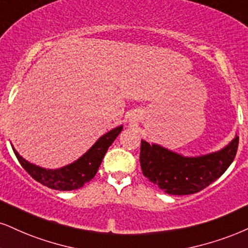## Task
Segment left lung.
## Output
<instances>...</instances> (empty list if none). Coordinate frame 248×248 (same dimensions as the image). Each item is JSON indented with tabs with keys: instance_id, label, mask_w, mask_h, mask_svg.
Listing matches in <instances>:
<instances>
[{
	"instance_id": "8db88e82",
	"label": "left lung",
	"mask_w": 248,
	"mask_h": 248,
	"mask_svg": "<svg viewBox=\"0 0 248 248\" xmlns=\"http://www.w3.org/2000/svg\"><path fill=\"white\" fill-rule=\"evenodd\" d=\"M239 137L221 151L185 157L156 143L141 140L140 166L143 176L168 194L186 195L201 191L219 178L237 154Z\"/></svg>"
}]
</instances>
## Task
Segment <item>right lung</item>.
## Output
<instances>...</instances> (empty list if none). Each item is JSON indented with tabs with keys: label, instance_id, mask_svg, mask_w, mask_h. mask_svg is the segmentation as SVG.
I'll list each match as a JSON object with an SVG mask.
<instances>
[{
	"label": "right lung",
	"instance_id": "obj_1",
	"mask_svg": "<svg viewBox=\"0 0 248 248\" xmlns=\"http://www.w3.org/2000/svg\"><path fill=\"white\" fill-rule=\"evenodd\" d=\"M122 129L123 126L121 125V126L115 127L103 134L80 158H78L71 164L61 168V169H45V168L35 166L21 157L16 152V149H14L15 155L21 167L36 182L53 189L72 191V189L80 188L85 183H88L94 178L107 151L114 142V140L117 138L118 134L121 133Z\"/></svg>",
	"mask_w": 248,
	"mask_h": 248
}]
</instances>
